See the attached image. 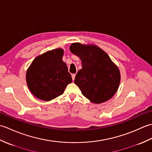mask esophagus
Masks as SVG:
<instances>
[{
  "instance_id": "1",
  "label": "esophagus",
  "mask_w": 152,
  "mask_h": 152,
  "mask_svg": "<svg viewBox=\"0 0 152 152\" xmlns=\"http://www.w3.org/2000/svg\"><path fill=\"white\" fill-rule=\"evenodd\" d=\"M75 77H76V74H72V80H74V79H75Z\"/></svg>"
}]
</instances>
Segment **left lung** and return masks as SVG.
<instances>
[{"label":"left lung","mask_w":152,"mask_h":152,"mask_svg":"<svg viewBox=\"0 0 152 152\" xmlns=\"http://www.w3.org/2000/svg\"><path fill=\"white\" fill-rule=\"evenodd\" d=\"M70 51L82 61L74 83L82 95L95 104L110 99L118 91L121 75L118 67L108 55L96 45H70Z\"/></svg>","instance_id":"left-lung-1"}]
</instances>
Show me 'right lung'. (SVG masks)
Instances as JSON below:
<instances>
[{"instance_id":"1","label":"right lung","mask_w":152,"mask_h":152,"mask_svg":"<svg viewBox=\"0 0 152 152\" xmlns=\"http://www.w3.org/2000/svg\"><path fill=\"white\" fill-rule=\"evenodd\" d=\"M64 51L57 48L37 56L26 72L28 89L34 96L50 101L62 95L72 82L70 74L63 62Z\"/></svg>"}]
</instances>
